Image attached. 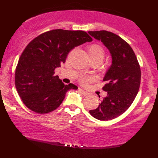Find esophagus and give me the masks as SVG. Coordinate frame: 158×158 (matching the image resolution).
<instances>
[{"label":"esophagus","mask_w":158,"mask_h":158,"mask_svg":"<svg viewBox=\"0 0 158 158\" xmlns=\"http://www.w3.org/2000/svg\"><path fill=\"white\" fill-rule=\"evenodd\" d=\"M78 90H79L80 92H81L83 95H87V94H88V92H87L86 91H85V90H83L82 89H81V88H79Z\"/></svg>","instance_id":"34e87169"}]
</instances>
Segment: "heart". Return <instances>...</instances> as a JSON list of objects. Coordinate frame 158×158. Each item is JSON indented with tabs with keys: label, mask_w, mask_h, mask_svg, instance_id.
<instances>
[{
	"label": "heart",
	"mask_w": 158,
	"mask_h": 158,
	"mask_svg": "<svg viewBox=\"0 0 158 158\" xmlns=\"http://www.w3.org/2000/svg\"><path fill=\"white\" fill-rule=\"evenodd\" d=\"M87 55L90 60H100L102 62L105 57V50L100 44H93L88 46ZM93 81V77L91 76H82L81 81L84 84H87Z\"/></svg>",
	"instance_id": "heart-1"
}]
</instances>
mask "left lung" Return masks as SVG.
Listing matches in <instances>:
<instances>
[{
  "mask_svg": "<svg viewBox=\"0 0 158 158\" xmlns=\"http://www.w3.org/2000/svg\"><path fill=\"white\" fill-rule=\"evenodd\" d=\"M110 51L112 62L103 78L106 84L103 90L107 96L90 114L101 121L118 117L131 106L139 89L141 69L131 46L119 36L106 30L89 31Z\"/></svg>",
  "mask_w": 158,
  "mask_h": 158,
  "instance_id": "obj_1",
  "label": "left lung"
}]
</instances>
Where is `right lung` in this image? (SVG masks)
<instances>
[{
	"mask_svg": "<svg viewBox=\"0 0 158 158\" xmlns=\"http://www.w3.org/2000/svg\"><path fill=\"white\" fill-rule=\"evenodd\" d=\"M92 38L82 30H52L27 44L19 57L15 71V86L23 103L38 114L56 110L73 84L64 85L55 76V69L64 63L75 47Z\"/></svg>",
	"mask_w": 158,
	"mask_h": 158,
	"instance_id": "obj_1",
	"label": "right lung"
}]
</instances>
